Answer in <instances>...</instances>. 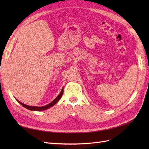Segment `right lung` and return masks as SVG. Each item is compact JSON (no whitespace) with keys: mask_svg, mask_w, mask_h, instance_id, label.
<instances>
[{"mask_svg":"<svg viewBox=\"0 0 149 149\" xmlns=\"http://www.w3.org/2000/svg\"><path fill=\"white\" fill-rule=\"evenodd\" d=\"M63 89H62V90H61V93H60L59 95H58L52 102H51L50 103H49L48 104H47V105H46V106H42V107L28 106V105L24 104H23L22 102H20L19 101L17 100V101L19 102L21 105H22L24 107H25L26 109H29V110H30V111H44V110H46V109H49V107H52L53 106L55 105V104L60 100V98L61 97V96H62V95H63Z\"/></svg>","mask_w":149,"mask_h":149,"instance_id":"right-lung-1","label":"right lung"}]
</instances>
